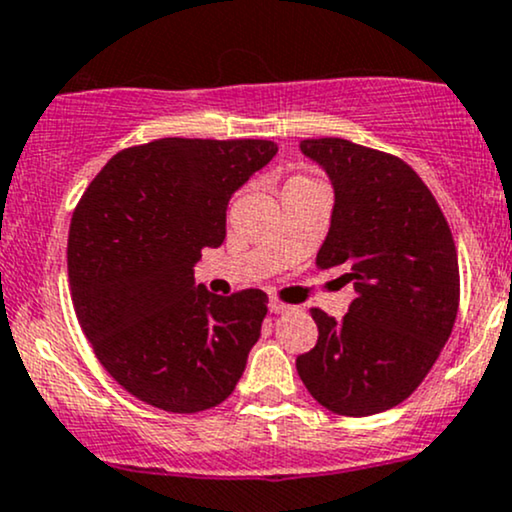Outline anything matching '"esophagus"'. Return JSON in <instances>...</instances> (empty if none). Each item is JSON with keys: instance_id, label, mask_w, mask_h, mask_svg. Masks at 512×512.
Wrapping results in <instances>:
<instances>
[{"instance_id": "1", "label": "esophagus", "mask_w": 512, "mask_h": 512, "mask_svg": "<svg viewBox=\"0 0 512 512\" xmlns=\"http://www.w3.org/2000/svg\"><path fill=\"white\" fill-rule=\"evenodd\" d=\"M268 309L273 311V314H285V311H290L292 306L290 304H282L280 299H275V297H270V302H268Z\"/></svg>"}]
</instances>
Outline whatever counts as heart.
<instances>
[{"mask_svg":"<svg viewBox=\"0 0 512 512\" xmlns=\"http://www.w3.org/2000/svg\"><path fill=\"white\" fill-rule=\"evenodd\" d=\"M299 182H311V179H306V177H294V179H290V182H287V184H299Z\"/></svg>","mask_w":512,"mask_h":512,"instance_id":"obj_1","label":"heart"}]
</instances>
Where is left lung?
<instances>
[{
    "instance_id": "8db88e82",
    "label": "left lung",
    "mask_w": 512,
    "mask_h": 512,
    "mask_svg": "<svg viewBox=\"0 0 512 512\" xmlns=\"http://www.w3.org/2000/svg\"><path fill=\"white\" fill-rule=\"evenodd\" d=\"M299 148L335 191L316 266H347L357 292L340 321L311 309L318 342L297 357L299 378L342 417L386 412L419 388L450 338L460 302L453 234L405 160L345 138Z\"/></svg>"
}]
</instances>
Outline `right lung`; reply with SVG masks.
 Returning <instances> with one entry per match:
<instances>
[{
    "label": "right lung",
    "mask_w": 512,
    "mask_h": 512,
    "mask_svg": "<svg viewBox=\"0 0 512 512\" xmlns=\"http://www.w3.org/2000/svg\"><path fill=\"white\" fill-rule=\"evenodd\" d=\"M278 146L258 138H158L117 153L69 227L78 323L134 398L194 414L230 398L261 338L268 297L196 285L201 249L225 239L227 203Z\"/></svg>",
    "instance_id": "right-lung-1"
}]
</instances>
